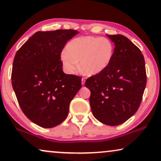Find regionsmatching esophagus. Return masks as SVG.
<instances>
[{"instance_id": "esophagus-1", "label": "esophagus", "mask_w": 161, "mask_h": 161, "mask_svg": "<svg viewBox=\"0 0 161 161\" xmlns=\"http://www.w3.org/2000/svg\"><path fill=\"white\" fill-rule=\"evenodd\" d=\"M85 78H83L82 80H81V83H82V85H84L85 84Z\"/></svg>"}]
</instances>
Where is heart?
I'll use <instances>...</instances> for the list:
<instances>
[{"mask_svg":"<svg viewBox=\"0 0 161 161\" xmlns=\"http://www.w3.org/2000/svg\"><path fill=\"white\" fill-rule=\"evenodd\" d=\"M114 55V45L106 37L80 36L70 40L61 60L69 73H75L79 68L87 75L104 71L111 64Z\"/></svg>","mask_w":161,"mask_h":161,"instance_id":"b5f03b06","label":"heart"}]
</instances>
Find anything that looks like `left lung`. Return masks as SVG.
Segmentation results:
<instances>
[{
    "label": "left lung",
    "instance_id": "left-lung-1",
    "mask_svg": "<svg viewBox=\"0 0 161 161\" xmlns=\"http://www.w3.org/2000/svg\"><path fill=\"white\" fill-rule=\"evenodd\" d=\"M114 42V55L104 71L87 78L89 103L97 119L116 126L131 117L140 106L147 84L144 56L123 35H108Z\"/></svg>",
    "mask_w": 161,
    "mask_h": 161
}]
</instances>
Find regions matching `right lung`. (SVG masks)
Masks as SVG:
<instances>
[{"instance_id": "obj_1", "label": "right lung", "mask_w": 161, "mask_h": 161, "mask_svg": "<svg viewBox=\"0 0 161 161\" xmlns=\"http://www.w3.org/2000/svg\"><path fill=\"white\" fill-rule=\"evenodd\" d=\"M75 30L37 31L17 50L12 84L24 114L50 128L67 117L69 104L81 88V78L64 73L61 53Z\"/></svg>"}]
</instances>
